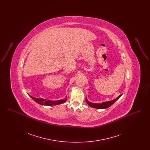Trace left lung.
Segmentation results:
<instances>
[{
    "label": "left lung",
    "instance_id": "1",
    "mask_svg": "<svg viewBox=\"0 0 150 150\" xmlns=\"http://www.w3.org/2000/svg\"><path fill=\"white\" fill-rule=\"evenodd\" d=\"M122 96V94H120L117 98H116L115 100L108 101V102H104L102 103H93L89 102L87 98H86V103L88 104V105L91 107L96 108H99V109H104V108H107L108 107H110L112 104H114L115 102H116L117 100L120 98V97Z\"/></svg>",
    "mask_w": 150,
    "mask_h": 150
}]
</instances>
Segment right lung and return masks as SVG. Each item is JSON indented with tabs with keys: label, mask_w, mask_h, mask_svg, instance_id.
<instances>
[{
	"label": "right lung",
	"mask_w": 150,
	"mask_h": 150,
	"mask_svg": "<svg viewBox=\"0 0 150 150\" xmlns=\"http://www.w3.org/2000/svg\"><path fill=\"white\" fill-rule=\"evenodd\" d=\"M31 98L34 100L36 102L42 105H45V106H54L57 105L59 104L63 103L66 102L67 98H65L64 100H47L43 98H37L33 97L31 96H30Z\"/></svg>",
	"instance_id": "right-lung-1"
}]
</instances>
